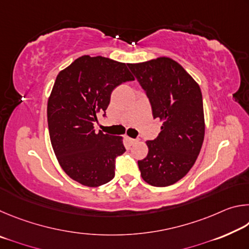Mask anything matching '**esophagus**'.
Returning a JSON list of instances; mask_svg holds the SVG:
<instances>
[{
	"label": "esophagus",
	"mask_w": 249,
	"mask_h": 249,
	"mask_svg": "<svg viewBox=\"0 0 249 249\" xmlns=\"http://www.w3.org/2000/svg\"><path fill=\"white\" fill-rule=\"evenodd\" d=\"M127 140H128V142H129V144H130V145H134V144H136V142H138V140H135V138H130V137H128Z\"/></svg>",
	"instance_id": "obj_1"
}]
</instances>
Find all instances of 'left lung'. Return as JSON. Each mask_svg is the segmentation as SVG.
Returning <instances> with one entry per match:
<instances>
[{"instance_id": "left-lung-1", "label": "left lung", "mask_w": 249, "mask_h": 249, "mask_svg": "<svg viewBox=\"0 0 249 249\" xmlns=\"http://www.w3.org/2000/svg\"><path fill=\"white\" fill-rule=\"evenodd\" d=\"M128 68L149 99L161 132L147 142L148 155L138 160L142 178L154 187L176 183L195 165L204 140L201 89L178 62L160 57Z\"/></svg>"}]
</instances>
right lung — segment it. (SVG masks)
I'll return each mask as SVG.
<instances>
[{
    "instance_id": "obj_1",
    "label": "right lung",
    "mask_w": 249,
    "mask_h": 249,
    "mask_svg": "<svg viewBox=\"0 0 249 249\" xmlns=\"http://www.w3.org/2000/svg\"><path fill=\"white\" fill-rule=\"evenodd\" d=\"M134 77L127 65L112 59L82 56L61 70L47 105L50 142L71 179L87 187L107 183L115 176V160L125 153L123 138L94 129L112 91Z\"/></svg>"
}]
</instances>
